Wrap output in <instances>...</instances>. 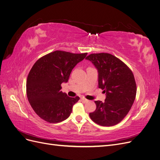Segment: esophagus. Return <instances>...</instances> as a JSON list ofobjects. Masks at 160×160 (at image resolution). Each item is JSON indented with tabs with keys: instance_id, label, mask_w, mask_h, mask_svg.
I'll return each instance as SVG.
<instances>
[{
	"instance_id": "34e87169",
	"label": "esophagus",
	"mask_w": 160,
	"mask_h": 160,
	"mask_svg": "<svg viewBox=\"0 0 160 160\" xmlns=\"http://www.w3.org/2000/svg\"><path fill=\"white\" fill-rule=\"evenodd\" d=\"M81 101H82V102H88V100H87V99L85 98H81Z\"/></svg>"
}]
</instances>
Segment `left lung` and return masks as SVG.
Wrapping results in <instances>:
<instances>
[{
  "label": "left lung",
  "instance_id": "1",
  "mask_svg": "<svg viewBox=\"0 0 160 160\" xmlns=\"http://www.w3.org/2000/svg\"><path fill=\"white\" fill-rule=\"evenodd\" d=\"M86 59L97 69L98 87L106 94L104 102H94L97 109L89 116L102 126L116 125L129 113L135 101L137 85L134 75L124 62L110 54H91Z\"/></svg>",
  "mask_w": 160,
  "mask_h": 160
}]
</instances>
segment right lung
<instances>
[{"instance_id":"1","label":"right lung","mask_w":160,"mask_h":160,"mask_svg":"<svg viewBox=\"0 0 160 160\" xmlns=\"http://www.w3.org/2000/svg\"><path fill=\"white\" fill-rule=\"evenodd\" d=\"M87 54L56 50L35 63L28 76L26 92L31 106L41 119L56 123L69 118L79 97H69L61 91V85L68 82L73 68Z\"/></svg>"}]
</instances>
